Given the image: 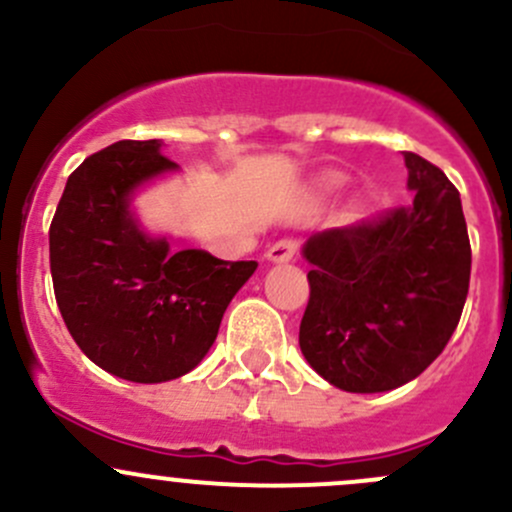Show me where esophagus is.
Listing matches in <instances>:
<instances>
[{"label": "esophagus", "instance_id": "34e87169", "mask_svg": "<svg viewBox=\"0 0 512 512\" xmlns=\"http://www.w3.org/2000/svg\"><path fill=\"white\" fill-rule=\"evenodd\" d=\"M297 242L294 240H279L274 242V245L267 250V260L272 262V265H282V262H289L294 255H297Z\"/></svg>", "mask_w": 512, "mask_h": 512}]
</instances>
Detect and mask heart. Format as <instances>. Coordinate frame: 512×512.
<instances>
[{"label": "heart", "instance_id": "heart-1", "mask_svg": "<svg viewBox=\"0 0 512 512\" xmlns=\"http://www.w3.org/2000/svg\"><path fill=\"white\" fill-rule=\"evenodd\" d=\"M326 184L328 186H341L343 184V176L341 174H328L326 176Z\"/></svg>", "mask_w": 512, "mask_h": 512}]
</instances>
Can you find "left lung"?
Masks as SVG:
<instances>
[{
  "mask_svg": "<svg viewBox=\"0 0 512 512\" xmlns=\"http://www.w3.org/2000/svg\"><path fill=\"white\" fill-rule=\"evenodd\" d=\"M405 208L311 235L306 363L346 392L410 383L444 351L464 311L471 245L461 198L439 166L405 152Z\"/></svg>",
  "mask_w": 512,
  "mask_h": 512,
  "instance_id": "8db88e82",
  "label": "left lung"
}]
</instances>
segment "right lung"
<instances>
[{"label":"right lung","mask_w":512,"mask_h":512,"mask_svg":"<svg viewBox=\"0 0 512 512\" xmlns=\"http://www.w3.org/2000/svg\"><path fill=\"white\" fill-rule=\"evenodd\" d=\"M179 164L159 139L110 144L68 176L48 230L58 309L78 348L129 383L191 373L218 336L225 309L257 262L171 250L134 213L139 188Z\"/></svg>","instance_id":"right-lung-1"}]
</instances>
